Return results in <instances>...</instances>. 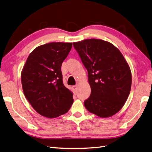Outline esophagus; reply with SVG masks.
Masks as SVG:
<instances>
[{
	"mask_svg": "<svg viewBox=\"0 0 152 152\" xmlns=\"http://www.w3.org/2000/svg\"><path fill=\"white\" fill-rule=\"evenodd\" d=\"M77 85L73 86V89L74 90V91H75V92H76V91H77Z\"/></svg>",
	"mask_w": 152,
	"mask_h": 152,
	"instance_id": "esophagus-1",
	"label": "esophagus"
}]
</instances>
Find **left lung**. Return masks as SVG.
<instances>
[{"mask_svg": "<svg viewBox=\"0 0 152 152\" xmlns=\"http://www.w3.org/2000/svg\"><path fill=\"white\" fill-rule=\"evenodd\" d=\"M73 45L88 71L91 88L84 104L88 111L107 118L121 109L130 92L132 75L121 51L110 42L87 39Z\"/></svg>", "mask_w": 152, "mask_h": 152, "instance_id": "8db88e82", "label": "left lung"}]
</instances>
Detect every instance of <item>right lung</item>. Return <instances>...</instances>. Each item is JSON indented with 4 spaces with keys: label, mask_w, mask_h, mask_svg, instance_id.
Masks as SVG:
<instances>
[{
    "label": "right lung",
    "mask_w": 152,
    "mask_h": 152,
    "mask_svg": "<svg viewBox=\"0 0 152 152\" xmlns=\"http://www.w3.org/2000/svg\"><path fill=\"white\" fill-rule=\"evenodd\" d=\"M72 48L71 43L51 42L34 49L21 74L24 94L37 113L53 118L67 113L73 93L63 83L61 64Z\"/></svg>",
    "instance_id": "obj_1"
}]
</instances>
